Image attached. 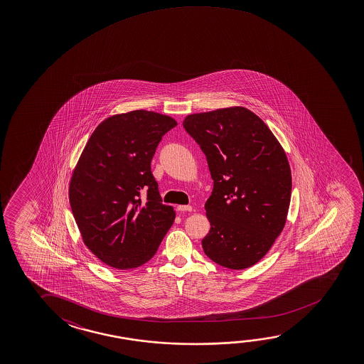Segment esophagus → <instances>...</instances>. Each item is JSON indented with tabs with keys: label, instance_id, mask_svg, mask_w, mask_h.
Masks as SVG:
<instances>
[{
	"label": "esophagus",
	"instance_id": "1",
	"mask_svg": "<svg viewBox=\"0 0 364 364\" xmlns=\"http://www.w3.org/2000/svg\"><path fill=\"white\" fill-rule=\"evenodd\" d=\"M178 210L179 212H191L193 207L191 205H178Z\"/></svg>",
	"mask_w": 364,
	"mask_h": 364
}]
</instances>
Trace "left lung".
<instances>
[{"mask_svg": "<svg viewBox=\"0 0 364 364\" xmlns=\"http://www.w3.org/2000/svg\"><path fill=\"white\" fill-rule=\"evenodd\" d=\"M185 131L207 157L213 191L204 254L220 267L250 268L268 252L286 225L292 175L274 134L242 107L191 114Z\"/></svg>", "mask_w": 364, "mask_h": 364, "instance_id": "8db88e82", "label": "left lung"}]
</instances>
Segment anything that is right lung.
I'll return each mask as SVG.
<instances>
[{"label": "right lung", "instance_id": "1", "mask_svg": "<svg viewBox=\"0 0 364 364\" xmlns=\"http://www.w3.org/2000/svg\"><path fill=\"white\" fill-rule=\"evenodd\" d=\"M167 115L133 110L104 120L91 134L70 183V204L85 245L109 267L133 269L154 257L175 212L162 204L151 161ZM148 191L146 200L141 191Z\"/></svg>", "mask_w": 364, "mask_h": 364}]
</instances>
